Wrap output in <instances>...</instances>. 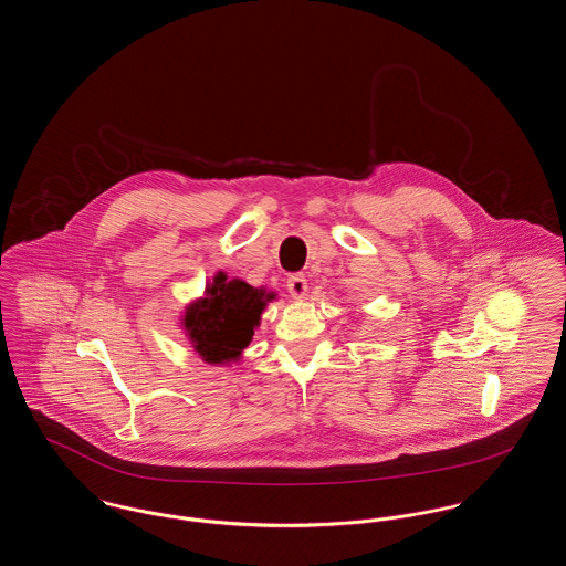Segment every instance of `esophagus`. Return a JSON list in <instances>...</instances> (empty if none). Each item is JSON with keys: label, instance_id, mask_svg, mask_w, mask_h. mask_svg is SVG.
Segmentation results:
<instances>
[{"label": "esophagus", "instance_id": "esophagus-1", "mask_svg": "<svg viewBox=\"0 0 566 566\" xmlns=\"http://www.w3.org/2000/svg\"><path fill=\"white\" fill-rule=\"evenodd\" d=\"M286 286H289L291 295L296 296V298H301V296L307 293V280H305V275H303V273H293V275H289Z\"/></svg>", "mask_w": 566, "mask_h": 566}]
</instances>
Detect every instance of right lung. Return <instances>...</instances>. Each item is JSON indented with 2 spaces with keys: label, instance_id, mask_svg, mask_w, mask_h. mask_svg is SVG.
Returning <instances> with one entry per match:
<instances>
[{
  "label": "right lung",
  "instance_id": "add662e5",
  "mask_svg": "<svg viewBox=\"0 0 566 566\" xmlns=\"http://www.w3.org/2000/svg\"><path fill=\"white\" fill-rule=\"evenodd\" d=\"M275 295L259 291L242 280H227L220 271L206 289V296L185 312L195 350L208 363H229L242 354L259 326L261 314Z\"/></svg>",
  "mask_w": 566,
  "mask_h": 566
}]
</instances>
